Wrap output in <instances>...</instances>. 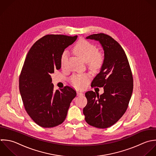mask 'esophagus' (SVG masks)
<instances>
[{
    "label": "esophagus",
    "mask_w": 156,
    "mask_h": 156,
    "mask_svg": "<svg viewBox=\"0 0 156 156\" xmlns=\"http://www.w3.org/2000/svg\"><path fill=\"white\" fill-rule=\"evenodd\" d=\"M77 95L78 96H81L83 95V92H80V91H77Z\"/></svg>",
    "instance_id": "obj_1"
}]
</instances>
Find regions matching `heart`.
Wrapping results in <instances>:
<instances>
[{
    "label": "heart",
    "mask_w": 156,
    "mask_h": 156,
    "mask_svg": "<svg viewBox=\"0 0 156 156\" xmlns=\"http://www.w3.org/2000/svg\"><path fill=\"white\" fill-rule=\"evenodd\" d=\"M73 51L80 59L85 62H88L90 67L93 69H100L104 62V55L98 52L96 45L90 42L81 39L74 46ZM67 51H64L61 56V65L64 66L67 58ZM89 78L87 74H75L71 76L70 81L72 85L76 88L84 87Z\"/></svg>",
    "instance_id": "b5f03b06"
}]
</instances>
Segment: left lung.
I'll list each match as a JSON object with an SVG mask.
<instances>
[{
    "instance_id": "1",
    "label": "left lung",
    "mask_w": 156,
    "mask_h": 156,
    "mask_svg": "<svg viewBox=\"0 0 156 156\" xmlns=\"http://www.w3.org/2000/svg\"><path fill=\"white\" fill-rule=\"evenodd\" d=\"M86 39L98 41L104 50V62L91 86L103 87L104 93L88 91L87 105L83 109L86 122L98 128L114 125L125 113L133 90V77L130 66L121 45L112 37L94 34Z\"/></svg>"
}]
</instances>
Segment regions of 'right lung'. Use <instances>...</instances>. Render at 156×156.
<instances>
[{"label": "right lung", "instance_id": "obj_1", "mask_svg": "<svg viewBox=\"0 0 156 156\" xmlns=\"http://www.w3.org/2000/svg\"><path fill=\"white\" fill-rule=\"evenodd\" d=\"M77 36L48 34L31 47L19 76V91L31 119L43 128H53L66 119L76 91L69 86L54 90L51 73L61 68V56Z\"/></svg>", "mask_w": 156, "mask_h": 156}]
</instances>
